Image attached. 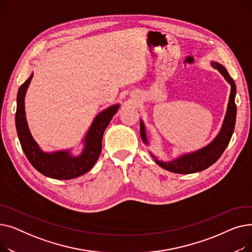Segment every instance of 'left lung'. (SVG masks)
<instances>
[{
	"instance_id": "left-lung-1",
	"label": "left lung",
	"mask_w": 252,
	"mask_h": 252,
	"mask_svg": "<svg viewBox=\"0 0 252 252\" xmlns=\"http://www.w3.org/2000/svg\"><path fill=\"white\" fill-rule=\"evenodd\" d=\"M211 65H213L216 69H218L231 85V94H230V100L228 104V110H227V115L224 117L222 127L220 131L219 136L211 142L208 146L204 147L199 151L184 155L178 158L177 160H174L168 163L161 162L159 160L155 159L158 165H160L166 170L173 171V173H177V174H193V173H197V171L206 169L219 159L230 143V140L232 138L233 131L235 128L236 113H237V107L235 104L236 85L233 81V78L230 76L229 72L227 71V69L224 68L221 64L213 62ZM140 134H141L142 140L145 143H147L146 133H145V127L142 122L140 123Z\"/></svg>"
}]
</instances>
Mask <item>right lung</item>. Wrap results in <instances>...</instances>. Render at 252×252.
<instances>
[{"label": "right lung", "mask_w": 252, "mask_h": 252, "mask_svg": "<svg viewBox=\"0 0 252 252\" xmlns=\"http://www.w3.org/2000/svg\"><path fill=\"white\" fill-rule=\"evenodd\" d=\"M32 74L24 82L17 94V108L15 123L21 148L32 165L46 177L56 180H70L83 176L95 165L102 150V137L112 116L116 113L118 105L111 106L97 115L92 124L86 138V148L82 155L73 157L67 151L44 153L33 141L26 124L24 112V96Z\"/></svg>", "instance_id": "add662e5"}]
</instances>
